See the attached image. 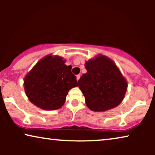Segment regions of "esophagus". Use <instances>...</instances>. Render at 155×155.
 Returning <instances> with one entry per match:
<instances>
[{
  "instance_id": "34e87169",
  "label": "esophagus",
  "mask_w": 155,
  "mask_h": 155,
  "mask_svg": "<svg viewBox=\"0 0 155 155\" xmlns=\"http://www.w3.org/2000/svg\"><path fill=\"white\" fill-rule=\"evenodd\" d=\"M76 78H77V80L78 81V80H79L80 78V75H78L77 76H76Z\"/></svg>"
}]
</instances>
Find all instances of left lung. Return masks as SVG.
<instances>
[{
  "instance_id": "obj_1",
  "label": "left lung",
  "mask_w": 155,
  "mask_h": 155,
  "mask_svg": "<svg viewBox=\"0 0 155 155\" xmlns=\"http://www.w3.org/2000/svg\"><path fill=\"white\" fill-rule=\"evenodd\" d=\"M87 73L78 80L87 107L93 111L114 109L124 100L128 82L116 63L99 54L86 61Z\"/></svg>"
}]
</instances>
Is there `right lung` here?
Wrapping results in <instances>:
<instances>
[{"mask_svg":"<svg viewBox=\"0 0 155 155\" xmlns=\"http://www.w3.org/2000/svg\"><path fill=\"white\" fill-rule=\"evenodd\" d=\"M58 56L47 55L38 61L24 78L29 100L44 110H56L64 104L71 89L78 87L71 65Z\"/></svg>","mask_w":155,"mask_h":155,"instance_id":"add662e5","label":"right lung"}]
</instances>
